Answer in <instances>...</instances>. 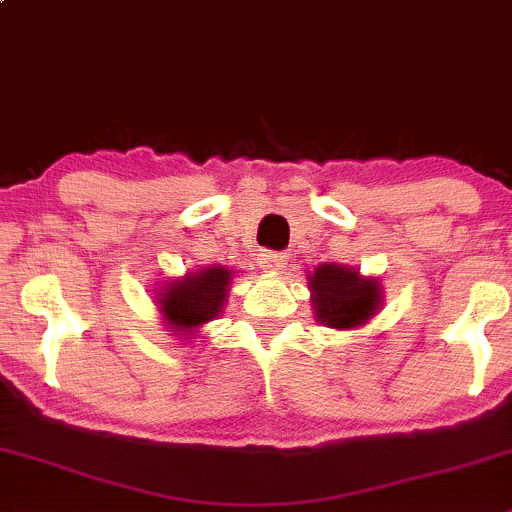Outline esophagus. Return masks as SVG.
Returning <instances> with one entry per match:
<instances>
[{"instance_id":"1","label":"esophagus","mask_w":512,"mask_h":512,"mask_svg":"<svg viewBox=\"0 0 512 512\" xmlns=\"http://www.w3.org/2000/svg\"><path fill=\"white\" fill-rule=\"evenodd\" d=\"M262 267L269 272H281L289 264V255L286 252H262Z\"/></svg>"}]
</instances>
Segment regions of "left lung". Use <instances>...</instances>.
Masks as SVG:
<instances>
[{
	"label": "left lung",
	"instance_id": "obj_1",
	"mask_svg": "<svg viewBox=\"0 0 512 512\" xmlns=\"http://www.w3.org/2000/svg\"><path fill=\"white\" fill-rule=\"evenodd\" d=\"M308 281L317 322L334 330H356L366 325L383 303L380 281L361 276L344 264H320Z\"/></svg>",
	"mask_w": 512,
	"mask_h": 512
}]
</instances>
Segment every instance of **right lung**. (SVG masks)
Masks as SVG:
<instances>
[{
    "mask_svg": "<svg viewBox=\"0 0 512 512\" xmlns=\"http://www.w3.org/2000/svg\"><path fill=\"white\" fill-rule=\"evenodd\" d=\"M233 272L226 267H204L199 272H187L182 279L168 281L156 296L168 332L195 334L216 315H221L226 303L228 284Z\"/></svg>",
    "mask_w": 512,
    "mask_h": 512,
    "instance_id": "right-lung-1",
    "label": "right lung"
}]
</instances>
